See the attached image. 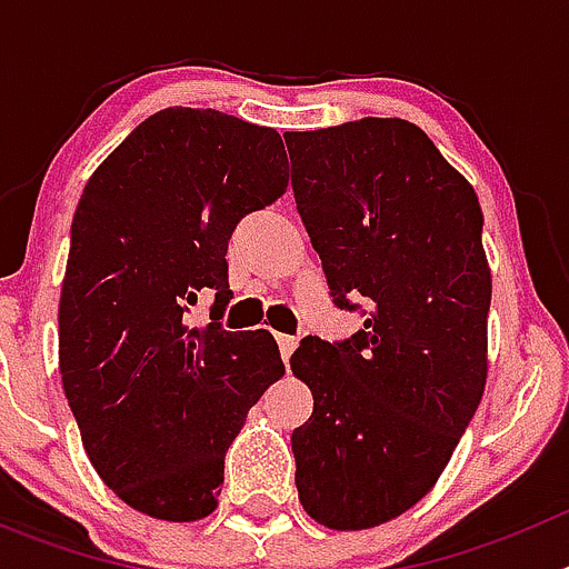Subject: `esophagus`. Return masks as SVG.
Returning <instances> with one entry per match:
<instances>
[{
    "label": "esophagus",
    "instance_id": "34e87169",
    "mask_svg": "<svg viewBox=\"0 0 569 569\" xmlns=\"http://www.w3.org/2000/svg\"><path fill=\"white\" fill-rule=\"evenodd\" d=\"M276 341H279L281 359H284V365H288L290 356H293V350H296V339L293 336H276Z\"/></svg>",
    "mask_w": 569,
    "mask_h": 569
}]
</instances>
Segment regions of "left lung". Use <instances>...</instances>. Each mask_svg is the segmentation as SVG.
<instances>
[{
  "mask_svg": "<svg viewBox=\"0 0 569 569\" xmlns=\"http://www.w3.org/2000/svg\"><path fill=\"white\" fill-rule=\"evenodd\" d=\"M293 196L350 339H301L313 393L296 427V487L333 530L385 525L425 499L487 381L490 268L479 196L405 119L284 133Z\"/></svg>",
  "mask_w": 569,
  "mask_h": 569,
  "instance_id": "8db88e82",
  "label": "left lung"
}]
</instances>
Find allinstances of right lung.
Masks as SVG:
<instances>
[{"label": "right lung", "mask_w": 569, "mask_h": 569, "mask_svg": "<svg viewBox=\"0 0 569 569\" xmlns=\"http://www.w3.org/2000/svg\"><path fill=\"white\" fill-rule=\"evenodd\" d=\"M288 190L273 128L199 108L148 116L90 176L70 224L59 373L84 453L133 510H216L224 453L284 373L268 330H224L228 241ZM214 293L211 325L183 316Z\"/></svg>", "instance_id": "obj_1"}]
</instances>
